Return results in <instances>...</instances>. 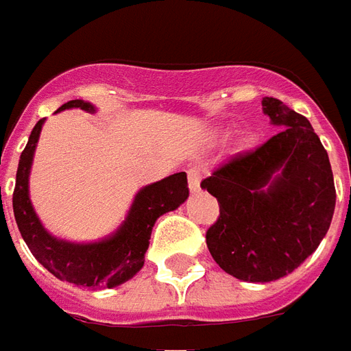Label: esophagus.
<instances>
[{"label":"esophagus","mask_w":351,"mask_h":351,"mask_svg":"<svg viewBox=\"0 0 351 351\" xmlns=\"http://www.w3.org/2000/svg\"><path fill=\"white\" fill-rule=\"evenodd\" d=\"M187 178H189V189H191L193 193H196V191L200 189V178H202V173H200V168H196V166L189 168Z\"/></svg>","instance_id":"esophagus-1"}]
</instances>
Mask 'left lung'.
<instances>
[{"label":"left lung","instance_id":"obj_1","mask_svg":"<svg viewBox=\"0 0 351 351\" xmlns=\"http://www.w3.org/2000/svg\"><path fill=\"white\" fill-rule=\"evenodd\" d=\"M263 111L282 132L200 183L219 202L206 232L213 261L261 283L287 276L317 250L337 202L329 155L310 121L276 98H263Z\"/></svg>","mask_w":351,"mask_h":351}]
</instances>
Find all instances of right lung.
<instances>
[{
	"instance_id": "obj_1",
	"label": "right lung",
	"mask_w": 351,
	"mask_h": 351,
	"mask_svg": "<svg viewBox=\"0 0 351 351\" xmlns=\"http://www.w3.org/2000/svg\"><path fill=\"white\" fill-rule=\"evenodd\" d=\"M69 108L84 109L88 113L94 111V106L83 100L68 101L58 111ZM41 126L43 119L37 121L29 134L28 145L22 151L16 170V185L12 193V211L22 238L32 255L62 282L83 287L121 285L143 267L155 221L162 213L176 210L187 200V173L180 171L141 189L134 198L123 227L108 240L96 243H69L56 240L39 223L28 196L29 166Z\"/></svg>"
}]
</instances>
